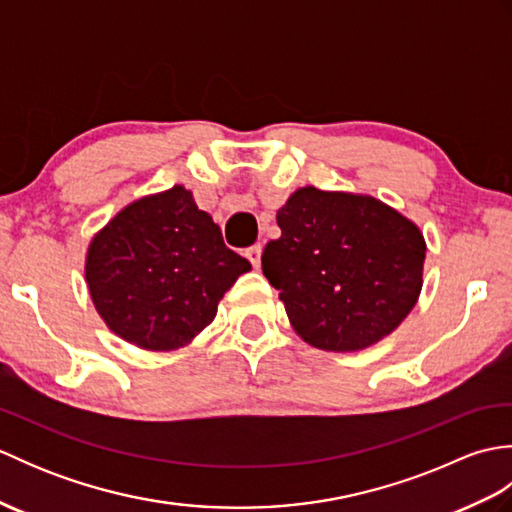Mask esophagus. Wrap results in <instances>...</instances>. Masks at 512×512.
I'll list each match as a JSON object with an SVG mask.
<instances>
[{"mask_svg": "<svg viewBox=\"0 0 512 512\" xmlns=\"http://www.w3.org/2000/svg\"><path fill=\"white\" fill-rule=\"evenodd\" d=\"M246 259L250 264H253L255 268H259V262H262V246L259 244H255V246H250V248H246Z\"/></svg>", "mask_w": 512, "mask_h": 512, "instance_id": "1", "label": "esophagus"}]
</instances>
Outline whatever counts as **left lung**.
Segmentation results:
<instances>
[{
  "instance_id": "8db88e82",
  "label": "left lung",
  "mask_w": 512,
  "mask_h": 512,
  "mask_svg": "<svg viewBox=\"0 0 512 512\" xmlns=\"http://www.w3.org/2000/svg\"><path fill=\"white\" fill-rule=\"evenodd\" d=\"M281 237L262 270L292 328L328 352H354L394 332L422 288L418 226L367 195L303 187L277 211Z\"/></svg>"
}]
</instances>
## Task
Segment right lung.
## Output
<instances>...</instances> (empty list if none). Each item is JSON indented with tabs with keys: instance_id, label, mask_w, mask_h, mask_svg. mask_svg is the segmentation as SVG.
<instances>
[{
	"instance_id": "obj_1",
	"label": "right lung",
	"mask_w": 512,
	"mask_h": 512,
	"mask_svg": "<svg viewBox=\"0 0 512 512\" xmlns=\"http://www.w3.org/2000/svg\"><path fill=\"white\" fill-rule=\"evenodd\" d=\"M248 270L211 215L189 191L173 187L125 206L92 239L85 279L112 332L162 352L200 334Z\"/></svg>"
}]
</instances>
